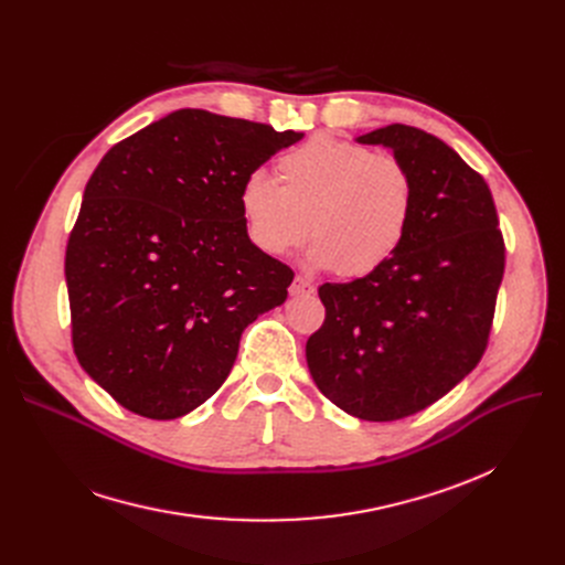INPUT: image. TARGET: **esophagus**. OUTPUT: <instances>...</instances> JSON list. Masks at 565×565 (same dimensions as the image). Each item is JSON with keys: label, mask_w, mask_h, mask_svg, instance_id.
<instances>
[{"label": "esophagus", "mask_w": 565, "mask_h": 565, "mask_svg": "<svg viewBox=\"0 0 565 565\" xmlns=\"http://www.w3.org/2000/svg\"><path fill=\"white\" fill-rule=\"evenodd\" d=\"M313 290H316V286L307 277H302V275L295 277L292 284H290V292L292 295H311Z\"/></svg>", "instance_id": "esophagus-1"}]
</instances>
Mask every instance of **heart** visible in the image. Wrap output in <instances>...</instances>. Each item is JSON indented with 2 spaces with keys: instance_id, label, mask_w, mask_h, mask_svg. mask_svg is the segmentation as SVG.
I'll list each match as a JSON object with an SVG mask.
<instances>
[{
  "instance_id": "obj_1",
  "label": "heart",
  "mask_w": 565,
  "mask_h": 565,
  "mask_svg": "<svg viewBox=\"0 0 565 565\" xmlns=\"http://www.w3.org/2000/svg\"><path fill=\"white\" fill-rule=\"evenodd\" d=\"M241 190V215L256 249L281 256L313 241L309 260L339 277H364L401 247L414 211L407 164L390 151L316 135Z\"/></svg>"
}]
</instances>
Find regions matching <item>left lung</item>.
Returning a JSON list of instances; mask_svg holds the SVG:
<instances>
[{"label":"left lung","mask_w":565,"mask_h":565,"mask_svg":"<svg viewBox=\"0 0 565 565\" xmlns=\"http://www.w3.org/2000/svg\"><path fill=\"white\" fill-rule=\"evenodd\" d=\"M390 146L414 181L396 254L348 284H322L324 322L307 341L316 387L364 422L426 409L477 369L507 265L492 192L451 146L394 124L360 137Z\"/></svg>","instance_id":"left-lung-1"}]
</instances>
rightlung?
<instances>
[{
  "instance_id": "1",
  "label": "right lung",
  "mask_w": 565,
  "mask_h": 565,
  "mask_svg": "<svg viewBox=\"0 0 565 565\" xmlns=\"http://www.w3.org/2000/svg\"><path fill=\"white\" fill-rule=\"evenodd\" d=\"M302 132L178 109L114 143L66 247L79 366L126 409L178 419L228 377L241 337L292 270L252 245L247 178Z\"/></svg>"
}]
</instances>
